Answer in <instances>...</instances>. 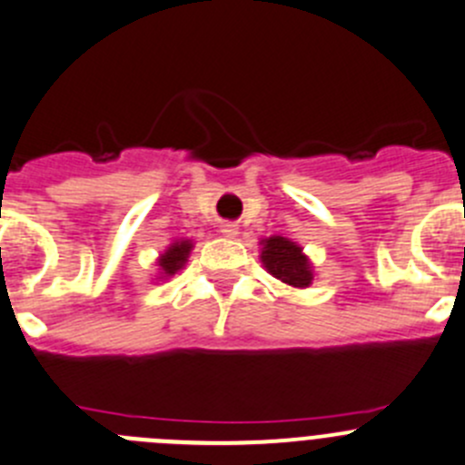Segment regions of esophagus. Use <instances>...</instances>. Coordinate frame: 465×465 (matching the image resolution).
<instances>
[{
    "label": "esophagus",
    "mask_w": 465,
    "mask_h": 465,
    "mask_svg": "<svg viewBox=\"0 0 465 465\" xmlns=\"http://www.w3.org/2000/svg\"><path fill=\"white\" fill-rule=\"evenodd\" d=\"M220 232H223L227 238L238 236V227H236V224H233V223H224L223 227H220Z\"/></svg>",
    "instance_id": "obj_1"
}]
</instances>
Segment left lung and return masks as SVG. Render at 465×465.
I'll list each match as a JSON object with an SVG mask.
<instances>
[{
    "instance_id": "1",
    "label": "left lung",
    "mask_w": 465,
    "mask_h": 465,
    "mask_svg": "<svg viewBox=\"0 0 465 465\" xmlns=\"http://www.w3.org/2000/svg\"><path fill=\"white\" fill-rule=\"evenodd\" d=\"M261 261L268 268L270 274L279 279V282L288 283L295 288H306L313 279L311 274V265L306 256L302 254V247L291 242L288 238L272 236L263 242V252H261Z\"/></svg>"
}]
</instances>
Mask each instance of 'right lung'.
<instances>
[{"mask_svg":"<svg viewBox=\"0 0 465 465\" xmlns=\"http://www.w3.org/2000/svg\"><path fill=\"white\" fill-rule=\"evenodd\" d=\"M191 247H193L191 241H182V242H174V245H170V250L159 259L161 270H163L165 274H174L177 270H182L183 263H186Z\"/></svg>","mask_w":465,"mask_h":465,"instance_id":"1","label":"right lung"}]
</instances>
